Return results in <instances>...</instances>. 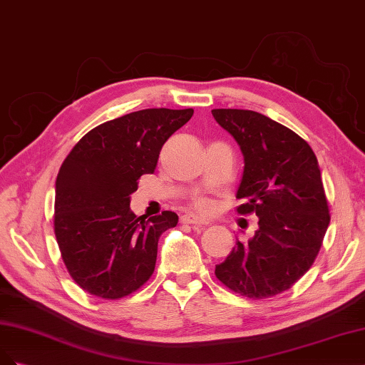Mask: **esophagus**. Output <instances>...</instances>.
<instances>
[{
  "instance_id": "1",
  "label": "esophagus",
  "mask_w": 365,
  "mask_h": 365,
  "mask_svg": "<svg viewBox=\"0 0 365 365\" xmlns=\"http://www.w3.org/2000/svg\"><path fill=\"white\" fill-rule=\"evenodd\" d=\"M180 222L183 225H195V226H207V221L202 220L200 217L194 214H185L180 217Z\"/></svg>"
}]
</instances>
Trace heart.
<instances>
[{"label":"heart","instance_id":"obj_1","mask_svg":"<svg viewBox=\"0 0 365 365\" xmlns=\"http://www.w3.org/2000/svg\"><path fill=\"white\" fill-rule=\"evenodd\" d=\"M195 207L198 210H202V212H210V210H212V203H210L206 198H200L195 202Z\"/></svg>","mask_w":365,"mask_h":365}]
</instances>
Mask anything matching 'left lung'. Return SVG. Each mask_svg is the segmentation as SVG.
I'll return each mask as SVG.
<instances>
[{"label": "left lung", "mask_w": 365, "mask_h": 365, "mask_svg": "<svg viewBox=\"0 0 365 365\" xmlns=\"http://www.w3.org/2000/svg\"><path fill=\"white\" fill-rule=\"evenodd\" d=\"M215 121L237 140L244 171L237 210L255 212L259 229L237 241L215 276L249 299L287 291L314 264L331 215L319 162L307 140L268 116L244 109H214Z\"/></svg>", "instance_id": "obj_1"}]
</instances>
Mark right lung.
Masks as SVG:
<instances>
[{"label": "right lung", "mask_w": 365, "mask_h": 365, "mask_svg": "<svg viewBox=\"0 0 365 365\" xmlns=\"http://www.w3.org/2000/svg\"><path fill=\"white\" fill-rule=\"evenodd\" d=\"M192 109H144L92 128L74 145L56 179L54 233L68 273L92 296L115 300L155 272L160 235L178 214L147 218L130 210L143 174H153L167 139Z\"/></svg>", "instance_id": "add662e5"}]
</instances>
